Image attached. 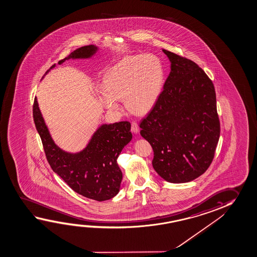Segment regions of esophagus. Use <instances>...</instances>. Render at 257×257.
<instances>
[{
  "mask_svg": "<svg viewBox=\"0 0 257 257\" xmlns=\"http://www.w3.org/2000/svg\"><path fill=\"white\" fill-rule=\"evenodd\" d=\"M131 131L135 133V134H138L139 132V125H138V123L136 122V121H133V122L131 123Z\"/></svg>",
  "mask_w": 257,
  "mask_h": 257,
  "instance_id": "esophagus-1",
  "label": "esophagus"
}]
</instances>
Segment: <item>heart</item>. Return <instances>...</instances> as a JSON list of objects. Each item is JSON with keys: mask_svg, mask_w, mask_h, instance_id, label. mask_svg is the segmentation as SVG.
Returning a JSON list of instances; mask_svg holds the SVG:
<instances>
[{"mask_svg": "<svg viewBox=\"0 0 257 257\" xmlns=\"http://www.w3.org/2000/svg\"><path fill=\"white\" fill-rule=\"evenodd\" d=\"M164 81V69L153 54L124 58L106 72L102 80L104 93L99 100L108 110H121L117 101H124L131 113L146 114L159 98Z\"/></svg>", "mask_w": 257, "mask_h": 257, "instance_id": "1", "label": "heart"}]
</instances>
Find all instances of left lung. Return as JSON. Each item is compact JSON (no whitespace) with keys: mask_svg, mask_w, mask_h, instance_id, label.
<instances>
[{"mask_svg":"<svg viewBox=\"0 0 257 257\" xmlns=\"http://www.w3.org/2000/svg\"><path fill=\"white\" fill-rule=\"evenodd\" d=\"M171 72L151 111L140 122L154 150L153 167L164 180L186 183L207 170L220 138L212 80L194 61L163 49Z\"/></svg>","mask_w":257,"mask_h":257,"instance_id":"8db88e82","label":"left lung"}]
</instances>
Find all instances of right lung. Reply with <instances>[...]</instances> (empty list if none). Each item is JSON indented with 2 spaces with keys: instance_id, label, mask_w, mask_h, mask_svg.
Masks as SVG:
<instances>
[{
  "instance_id": "obj_1",
  "label": "right lung",
  "mask_w": 257,
  "mask_h": 257,
  "mask_svg": "<svg viewBox=\"0 0 257 257\" xmlns=\"http://www.w3.org/2000/svg\"><path fill=\"white\" fill-rule=\"evenodd\" d=\"M97 51V46L94 45L82 46L58 64L69 59H88ZM54 67L55 64L50 69ZM33 117L50 166L69 188L86 198L99 202L110 199L118 194L122 172L117 159L124 147L132 139L131 123L102 124L92 136L86 147L74 154L62 150L53 141L38 107L37 97L33 105Z\"/></svg>"
}]
</instances>
